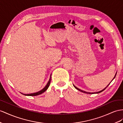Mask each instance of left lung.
I'll return each mask as SVG.
<instances>
[{
    "instance_id": "8db88e82",
    "label": "left lung",
    "mask_w": 123,
    "mask_h": 123,
    "mask_svg": "<svg viewBox=\"0 0 123 123\" xmlns=\"http://www.w3.org/2000/svg\"><path fill=\"white\" fill-rule=\"evenodd\" d=\"M116 73L115 74V76H114V78H113V79L112 80H114V78L115 77V76H116ZM110 84L108 85V86H107L105 88H104L103 90H101V91H100V92H85V91H83V90H80V89L79 88H78L77 87H76V86H75L74 85H73V86H74V87L75 88H76V89H77V90H79V91H80V92H84V93H88V94H93V93H100V92H103V91L104 90H105V89H106V88L107 87H108L109 85H110Z\"/></svg>"
}]
</instances>
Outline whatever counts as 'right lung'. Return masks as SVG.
Instances as JSON below:
<instances>
[{
    "label": "right lung",
    "instance_id": "obj_1",
    "mask_svg": "<svg viewBox=\"0 0 123 123\" xmlns=\"http://www.w3.org/2000/svg\"><path fill=\"white\" fill-rule=\"evenodd\" d=\"M51 75H50V78H49V80L48 81V83L47 84V85H46V86L43 88L40 91H39V92H35V93H30V94H24V93H21L22 94H24V95L25 96H38V95H39V94H42L44 92H45V91L47 90V89L48 88V87L50 85V81H51Z\"/></svg>",
    "mask_w": 123,
    "mask_h": 123
}]
</instances>
